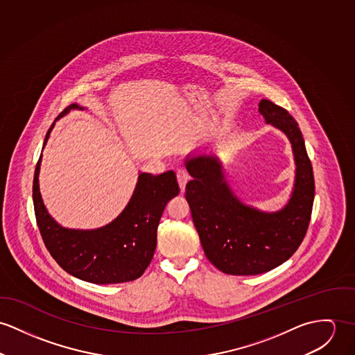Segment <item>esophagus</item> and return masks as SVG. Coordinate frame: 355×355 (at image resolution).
<instances>
[{
  "label": "esophagus",
  "mask_w": 355,
  "mask_h": 355,
  "mask_svg": "<svg viewBox=\"0 0 355 355\" xmlns=\"http://www.w3.org/2000/svg\"><path fill=\"white\" fill-rule=\"evenodd\" d=\"M188 180H189V175H188L187 170H184V168H178V170H177V181H178V185H180L181 192H184V191H185V185H187Z\"/></svg>",
  "instance_id": "esophagus-1"
}]
</instances>
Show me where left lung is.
I'll use <instances>...</instances> for the list:
<instances>
[{
    "label": "left lung",
    "instance_id": "left-lung-1",
    "mask_svg": "<svg viewBox=\"0 0 355 355\" xmlns=\"http://www.w3.org/2000/svg\"><path fill=\"white\" fill-rule=\"evenodd\" d=\"M260 114L286 133L295 159L290 201L277 212H260L242 204L230 191L214 157L187 160L193 177L185 197L207 259L229 275H259L288 260L305 238L313 208L315 178L302 133L290 113L261 99Z\"/></svg>",
    "mask_w": 355,
    "mask_h": 355
}]
</instances>
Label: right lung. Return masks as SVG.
<instances>
[{
    "label": "right lung",
    "mask_w": 355,
    "mask_h": 355,
    "mask_svg": "<svg viewBox=\"0 0 355 355\" xmlns=\"http://www.w3.org/2000/svg\"><path fill=\"white\" fill-rule=\"evenodd\" d=\"M71 109L81 107L73 103L58 119ZM40 159L42 155L33 185L34 209L42 239L57 264L68 274L95 284L123 283L143 275L154 257L163 209L180 193L175 173H141L133 196L116 220L96 230H71L61 227L43 205L38 181Z\"/></svg>",
    "instance_id": "obj_1"
}]
</instances>
